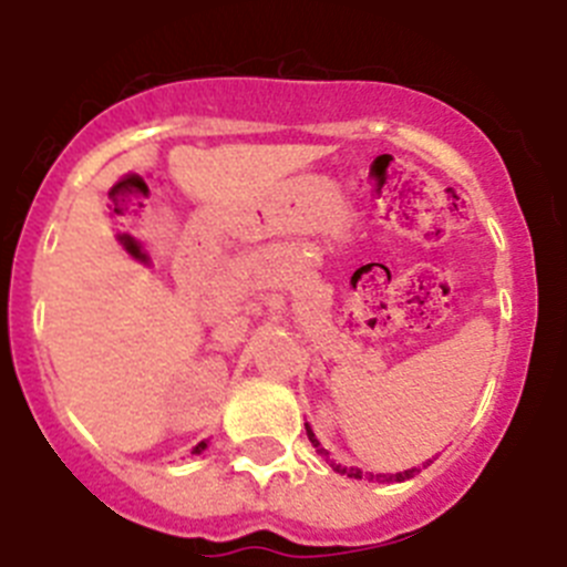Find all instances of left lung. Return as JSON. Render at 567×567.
Segmentation results:
<instances>
[{
    "label": "left lung",
    "instance_id": "1",
    "mask_svg": "<svg viewBox=\"0 0 567 567\" xmlns=\"http://www.w3.org/2000/svg\"><path fill=\"white\" fill-rule=\"evenodd\" d=\"M307 434H309V443L315 445V452H318L320 457H327V463L332 465V468L338 471V474H346V477H354V480H363V471H360V468H346V465L332 463V460H329V452H327V449H323V445L318 443V437H315L309 425H307ZM414 474H417V468L400 471V474H369V480H374V483H403V480H412Z\"/></svg>",
    "mask_w": 567,
    "mask_h": 567
}]
</instances>
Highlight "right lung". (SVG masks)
Masks as SVG:
<instances>
[{"label": "right lung", "instance_id": "1", "mask_svg": "<svg viewBox=\"0 0 567 567\" xmlns=\"http://www.w3.org/2000/svg\"><path fill=\"white\" fill-rule=\"evenodd\" d=\"M204 449H207V443H198V445H195V454L204 452Z\"/></svg>", "mask_w": 567, "mask_h": 567}]
</instances>
